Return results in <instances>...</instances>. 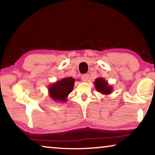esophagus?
I'll return each instance as SVG.
<instances>
[{
    "label": "esophagus",
    "instance_id": "obj_1",
    "mask_svg": "<svg viewBox=\"0 0 155 155\" xmlns=\"http://www.w3.org/2000/svg\"><path fill=\"white\" fill-rule=\"evenodd\" d=\"M81 78L83 81H87L88 78V74H84L82 76H81Z\"/></svg>",
    "mask_w": 155,
    "mask_h": 155
}]
</instances>
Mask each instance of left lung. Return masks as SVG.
Returning <instances> with one entry per match:
<instances>
[{"label": "left lung", "instance_id": "obj_1", "mask_svg": "<svg viewBox=\"0 0 155 155\" xmlns=\"http://www.w3.org/2000/svg\"><path fill=\"white\" fill-rule=\"evenodd\" d=\"M94 84L97 91L99 92L104 94H108L111 92V87L107 85V82L103 78H96Z\"/></svg>", "mask_w": 155, "mask_h": 155}]
</instances>
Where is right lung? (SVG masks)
I'll list each match as a JSON object with an SVG mask.
<instances>
[{"instance_id": "add662e5", "label": "right lung", "mask_w": 155, "mask_h": 155, "mask_svg": "<svg viewBox=\"0 0 155 155\" xmlns=\"http://www.w3.org/2000/svg\"><path fill=\"white\" fill-rule=\"evenodd\" d=\"M75 80L72 77L64 78L52 84L49 87V93L54 101H65L66 97L73 90Z\"/></svg>"}]
</instances>
